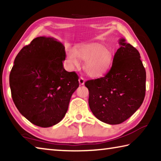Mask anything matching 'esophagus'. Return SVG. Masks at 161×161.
Masks as SVG:
<instances>
[{
    "instance_id": "34e87169",
    "label": "esophagus",
    "mask_w": 161,
    "mask_h": 161,
    "mask_svg": "<svg viewBox=\"0 0 161 161\" xmlns=\"http://www.w3.org/2000/svg\"><path fill=\"white\" fill-rule=\"evenodd\" d=\"M79 82H80V85H83L84 84V79L82 77H80V79H79Z\"/></svg>"
}]
</instances>
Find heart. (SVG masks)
Returning <instances> with one entry per match:
<instances>
[{
    "label": "heart",
    "instance_id": "heart-1",
    "mask_svg": "<svg viewBox=\"0 0 161 161\" xmlns=\"http://www.w3.org/2000/svg\"><path fill=\"white\" fill-rule=\"evenodd\" d=\"M114 50L110 47L94 45L79 47L75 52L69 50L67 54L69 63L72 66H79L78 59L85 61L84 69L90 77H98L109 69L114 59Z\"/></svg>",
    "mask_w": 161,
    "mask_h": 161
}]
</instances>
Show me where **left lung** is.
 <instances>
[{
	"mask_svg": "<svg viewBox=\"0 0 161 161\" xmlns=\"http://www.w3.org/2000/svg\"><path fill=\"white\" fill-rule=\"evenodd\" d=\"M103 77L86 81L89 105L94 115L108 124L123 123L134 114L146 94V74L138 51L124 39Z\"/></svg>",
	"mask_w": 161,
	"mask_h": 161,
	"instance_id": "8db88e82",
	"label": "left lung"
}]
</instances>
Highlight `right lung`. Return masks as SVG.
I'll use <instances>...</instances> for the list:
<instances>
[{"label": "right lung", "instance_id": "obj_1", "mask_svg": "<svg viewBox=\"0 0 161 161\" xmlns=\"http://www.w3.org/2000/svg\"><path fill=\"white\" fill-rule=\"evenodd\" d=\"M65 58L60 42L38 37L22 48L15 59L9 77L12 99L22 115L37 126L59 123L78 88L77 73L64 69Z\"/></svg>", "mask_w": 161, "mask_h": 161}]
</instances>
